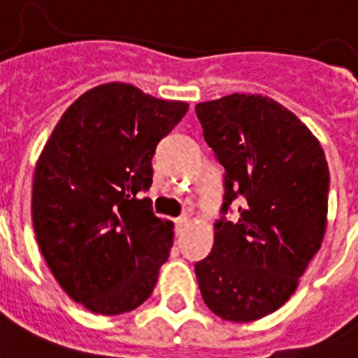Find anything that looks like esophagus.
I'll list each match as a JSON object with an SVG mask.
<instances>
[{"mask_svg":"<svg viewBox=\"0 0 358 358\" xmlns=\"http://www.w3.org/2000/svg\"><path fill=\"white\" fill-rule=\"evenodd\" d=\"M191 223V219L187 215H182V217L174 219V227H176V234H182L185 230V227Z\"/></svg>","mask_w":358,"mask_h":358,"instance_id":"34e87169","label":"esophagus"}]
</instances>
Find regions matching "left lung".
<instances>
[{
  "instance_id": "1",
  "label": "left lung",
  "mask_w": 358,
  "mask_h": 358,
  "mask_svg": "<svg viewBox=\"0 0 358 358\" xmlns=\"http://www.w3.org/2000/svg\"><path fill=\"white\" fill-rule=\"evenodd\" d=\"M202 134L224 167L223 217L195 264L202 299L229 322H255L294 295L327 229L329 167L320 141L262 94L196 103ZM239 200L240 217L224 213Z\"/></svg>"
}]
</instances>
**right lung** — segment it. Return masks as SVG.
Wrapping results in <instances>:
<instances>
[{"label": "right lung", "mask_w": 358, "mask_h": 358, "mask_svg": "<svg viewBox=\"0 0 358 358\" xmlns=\"http://www.w3.org/2000/svg\"><path fill=\"white\" fill-rule=\"evenodd\" d=\"M187 109L106 83L81 94L44 145L33 176V229L59 286L87 310L117 316L150 297L174 232L143 193L157 143Z\"/></svg>", "instance_id": "1"}]
</instances>
